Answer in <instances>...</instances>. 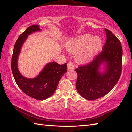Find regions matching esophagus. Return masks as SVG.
<instances>
[{
	"label": "esophagus",
	"instance_id": "1",
	"mask_svg": "<svg viewBox=\"0 0 132 132\" xmlns=\"http://www.w3.org/2000/svg\"><path fill=\"white\" fill-rule=\"evenodd\" d=\"M75 68V66L74 64L72 63L71 62H69L68 63V68L70 70H73Z\"/></svg>",
	"mask_w": 132,
	"mask_h": 132
}]
</instances>
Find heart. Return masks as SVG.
<instances>
[{"label": "heart", "instance_id": "b5f03b06", "mask_svg": "<svg viewBox=\"0 0 132 132\" xmlns=\"http://www.w3.org/2000/svg\"><path fill=\"white\" fill-rule=\"evenodd\" d=\"M101 45L100 37L85 35L69 41L66 47L69 52L75 54V59L78 63H84L93 59Z\"/></svg>", "mask_w": 132, "mask_h": 132}]
</instances>
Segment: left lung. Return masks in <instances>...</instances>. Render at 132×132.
I'll list each match as a JSON object with an SVG mask.
<instances>
[{"mask_svg":"<svg viewBox=\"0 0 132 132\" xmlns=\"http://www.w3.org/2000/svg\"><path fill=\"white\" fill-rule=\"evenodd\" d=\"M106 43L102 51L86 65L75 69L77 90L83 98L93 100L112 89L121 73L122 49L120 41L110 30L104 29Z\"/></svg>","mask_w":132,"mask_h":132,"instance_id":"obj_1","label":"left lung"}]
</instances>
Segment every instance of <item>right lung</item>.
I'll use <instances>...</instances> for the list:
<instances>
[{
	"mask_svg": "<svg viewBox=\"0 0 132 132\" xmlns=\"http://www.w3.org/2000/svg\"><path fill=\"white\" fill-rule=\"evenodd\" d=\"M38 25L30 26L19 36L13 48L11 69L15 80L19 88L33 99L44 100L50 97L57 88L59 81L67 72V63L59 64L55 62L47 63L37 76L28 78L23 76L18 68V58L25 41L28 36L41 32Z\"/></svg>",
	"mask_w": 132,
	"mask_h": 132,
	"instance_id": "add662e5",
	"label": "right lung"
}]
</instances>
